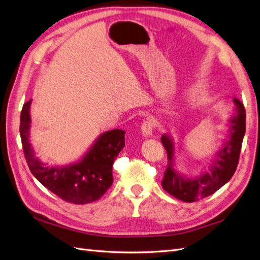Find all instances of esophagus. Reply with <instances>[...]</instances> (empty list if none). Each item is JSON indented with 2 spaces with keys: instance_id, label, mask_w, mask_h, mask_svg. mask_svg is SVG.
Listing matches in <instances>:
<instances>
[{
  "instance_id": "obj_1",
  "label": "esophagus",
  "mask_w": 260,
  "mask_h": 260,
  "mask_svg": "<svg viewBox=\"0 0 260 260\" xmlns=\"http://www.w3.org/2000/svg\"><path fill=\"white\" fill-rule=\"evenodd\" d=\"M154 129V124H153V121L150 119H147L144 120L142 125H141V131L142 134L145 136V137H150L152 135V131H153Z\"/></svg>"
}]
</instances>
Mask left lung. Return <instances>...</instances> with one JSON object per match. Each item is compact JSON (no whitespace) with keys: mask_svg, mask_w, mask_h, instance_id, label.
<instances>
[{"mask_svg":"<svg viewBox=\"0 0 260 260\" xmlns=\"http://www.w3.org/2000/svg\"><path fill=\"white\" fill-rule=\"evenodd\" d=\"M236 115L231 120L232 131L230 140L220 150L218 159L213 163L210 172L194 179H184L173 169V142L168 136H162L161 141L168 153V167L161 182L162 187L174 198L184 202H196L207 198L229 182L238 166L240 150L246 130V111L239 100L234 99Z\"/></svg>","mask_w":260,"mask_h":260,"instance_id":"obj_1","label":"left lung"}]
</instances>
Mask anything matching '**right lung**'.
Segmentation results:
<instances>
[{"label": "right lung", "mask_w": 260, "mask_h": 260, "mask_svg": "<svg viewBox=\"0 0 260 260\" xmlns=\"http://www.w3.org/2000/svg\"><path fill=\"white\" fill-rule=\"evenodd\" d=\"M29 105L30 100L23 105L20 132L23 152L31 174L68 203L87 204L99 200L112 185V166L125 144V132L120 129L105 132L79 163L64 168H48L35 157L28 142Z\"/></svg>", "instance_id": "add662e5"}]
</instances>
